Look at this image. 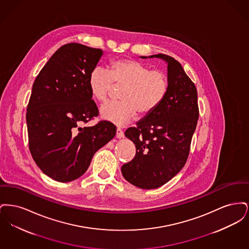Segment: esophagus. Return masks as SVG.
Returning a JSON list of instances; mask_svg holds the SVG:
<instances>
[{
    "mask_svg": "<svg viewBox=\"0 0 249 249\" xmlns=\"http://www.w3.org/2000/svg\"><path fill=\"white\" fill-rule=\"evenodd\" d=\"M116 137H117V138H119V139H120V138H123V137H124V132L122 131V130H121V129H119V128H118V129H117V133H116Z\"/></svg>",
    "mask_w": 249,
    "mask_h": 249,
    "instance_id": "1",
    "label": "esophagus"
}]
</instances>
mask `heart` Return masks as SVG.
Returning <instances> with one entry per match:
<instances>
[{
	"instance_id": "1",
	"label": "heart",
	"mask_w": 249,
	"mask_h": 249,
	"mask_svg": "<svg viewBox=\"0 0 249 249\" xmlns=\"http://www.w3.org/2000/svg\"><path fill=\"white\" fill-rule=\"evenodd\" d=\"M115 86L124 87L121 102H108L101 107L105 120L119 126L129 123L138 113L145 116L158 107L168 90V78L163 71H151L147 66L131 59L112 63L110 71L96 66L89 76V87L97 101L104 102Z\"/></svg>"
}]
</instances>
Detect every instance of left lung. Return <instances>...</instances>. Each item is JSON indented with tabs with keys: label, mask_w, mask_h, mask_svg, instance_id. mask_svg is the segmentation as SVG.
I'll return each mask as SVG.
<instances>
[{
	"label": "left lung",
	"mask_w": 249,
	"mask_h": 249,
	"mask_svg": "<svg viewBox=\"0 0 249 249\" xmlns=\"http://www.w3.org/2000/svg\"><path fill=\"white\" fill-rule=\"evenodd\" d=\"M142 59L164 60L168 90L161 103L125 131L136 147L133 160L121 167L124 178L142 190L157 189L176 177L190 153L199 119L198 93L178 60L157 54Z\"/></svg>",
	"instance_id": "1"
}]
</instances>
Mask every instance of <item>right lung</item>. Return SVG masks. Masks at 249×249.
Wrapping results in <instances>:
<instances>
[{
    "label": "right lung",
    "instance_id": "1",
    "mask_svg": "<svg viewBox=\"0 0 249 249\" xmlns=\"http://www.w3.org/2000/svg\"><path fill=\"white\" fill-rule=\"evenodd\" d=\"M104 51L77 43L59 48L40 71L27 107L29 148L41 171L66 183L86 173L95 153L117 132L100 121L81 128L98 116L89 76Z\"/></svg>",
    "mask_w": 249,
    "mask_h": 249
}]
</instances>
